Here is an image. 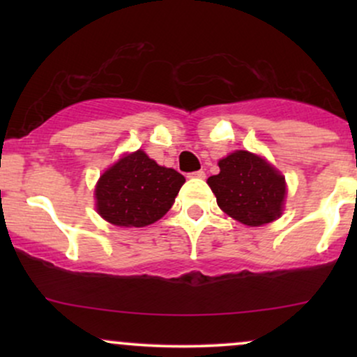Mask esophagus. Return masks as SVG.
<instances>
[{
	"instance_id": "34e87169",
	"label": "esophagus",
	"mask_w": 357,
	"mask_h": 357,
	"mask_svg": "<svg viewBox=\"0 0 357 357\" xmlns=\"http://www.w3.org/2000/svg\"><path fill=\"white\" fill-rule=\"evenodd\" d=\"M188 178H199L203 179L204 178V171H195V173H190V176Z\"/></svg>"
}]
</instances>
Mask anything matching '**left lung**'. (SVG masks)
Listing matches in <instances>:
<instances>
[{"mask_svg": "<svg viewBox=\"0 0 357 357\" xmlns=\"http://www.w3.org/2000/svg\"><path fill=\"white\" fill-rule=\"evenodd\" d=\"M220 173L208 178L216 203L247 227L275 221L284 211L285 178L267 159L248 151H235L218 161Z\"/></svg>", "mask_w": 357, "mask_h": 357, "instance_id": "8db88e82", "label": "left lung"}]
</instances>
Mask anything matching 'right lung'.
<instances>
[{
	"label": "right lung",
	"mask_w": 357,
	"mask_h": 357,
	"mask_svg": "<svg viewBox=\"0 0 357 357\" xmlns=\"http://www.w3.org/2000/svg\"><path fill=\"white\" fill-rule=\"evenodd\" d=\"M184 181L183 174L159 166L144 151L124 154L97 181V211L116 227H147L169 211Z\"/></svg>",
	"instance_id": "right-lung-1"
}]
</instances>
